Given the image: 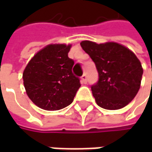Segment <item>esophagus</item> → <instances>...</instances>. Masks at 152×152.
Masks as SVG:
<instances>
[{
    "instance_id": "esophagus-1",
    "label": "esophagus",
    "mask_w": 152,
    "mask_h": 152,
    "mask_svg": "<svg viewBox=\"0 0 152 152\" xmlns=\"http://www.w3.org/2000/svg\"><path fill=\"white\" fill-rule=\"evenodd\" d=\"M81 82H82V84H87V76L85 74H84L81 77Z\"/></svg>"
}]
</instances>
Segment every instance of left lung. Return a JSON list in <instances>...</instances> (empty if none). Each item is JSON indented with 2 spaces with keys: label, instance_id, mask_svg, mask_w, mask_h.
Instances as JSON below:
<instances>
[{
  "label": "left lung",
  "instance_id": "8db88e82",
  "mask_svg": "<svg viewBox=\"0 0 152 152\" xmlns=\"http://www.w3.org/2000/svg\"><path fill=\"white\" fill-rule=\"evenodd\" d=\"M80 45L95 62L98 72V81L91 86L97 105L107 110L124 107L140 87L143 68L137 56L115 42L96 44L84 40Z\"/></svg>",
  "mask_w": 152,
  "mask_h": 152
}]
</instances>
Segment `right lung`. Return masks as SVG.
I'll return each mask as SVG.
<instances>
[{
    "instance_id": "1",
    "label": "right lung",
    "mask_w": 152,
    "mask_h": 152,
    "mask_svg": "<svg viewBox=\"0 0 152 152\" xmlns=\"http://www.w3.org/2000/svg\"><path fill=\"white\" fill-rule=\"evenodd\" d=\"M71 45H49L34 56L23 79L26 93L37 107L47 111L66 107L73 101L80 81L72 72Z\"/></svg>"
}]
</instances>
